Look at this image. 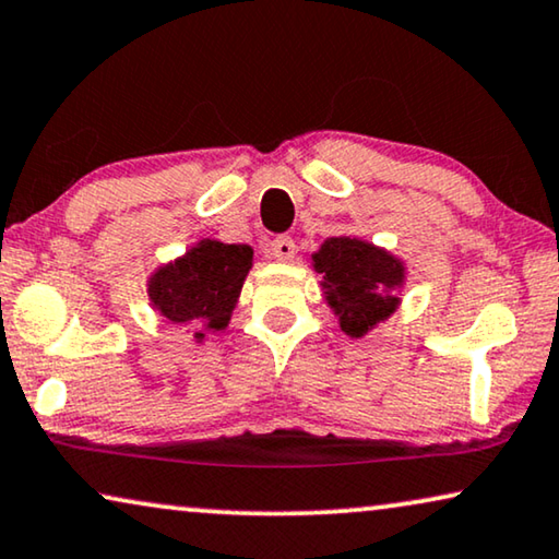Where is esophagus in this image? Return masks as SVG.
<instances>
[{"mask_svg": "<svg viewBox=\"0 0 559 559\" xmlns=\"http://www.w3.org/2000/svg\"><path fill=\"white\" fill-rule=\"evenodd\" d=\"M270 252H272V257L274 260H280V262H289L293 260V257L297 254V247H295V241L289 239V237H277L270 245Z\"/></svg>", "mask_w": 559, "mask_h": 559, "instance_id": "obj_1", "label": "esophagus"}]
</instances>
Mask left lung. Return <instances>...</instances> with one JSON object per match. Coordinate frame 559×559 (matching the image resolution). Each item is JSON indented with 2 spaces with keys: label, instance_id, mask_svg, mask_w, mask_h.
<instances>
[{
  "label": "left lung",
  "instance_id": "obj_1",
  "mask_svg": "<svg viewBox=\"0 0 559 559\" xmlns=\"http://www.w3.org/2000/svg\"><path fill=\"white\" fill-rule=\"evenodd\" d=\"M312 266L345 335H368L399 310L406 264L388 249L358 237H330L312 254Z\"/></svg>",
  "mask_w": 559,
  "mask_h": 559
}]
</instances>
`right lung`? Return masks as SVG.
Masks as SVG:
<instances>
[{
    "instance_id": "1",
    "label": "right lung",
    "mask_w": 559,
    "mask_h": 559,
    "mask_svg": "<svg viewBox=\"0 0 559 559\" xmlns=\"http://www.w3.org/2000/svg\"><path fill=\"white\" fill-rule=\"evenodd\" d=\"M252 257L254 249L249 245L199 239L186 254L151 274V307L171 325L193 330V340L204 343L209 333L229 325L241 285L252 270Z\"/></svg>"
}]
</instances>
